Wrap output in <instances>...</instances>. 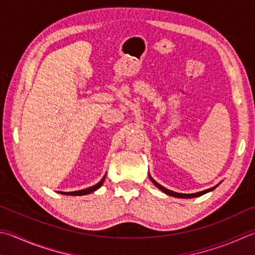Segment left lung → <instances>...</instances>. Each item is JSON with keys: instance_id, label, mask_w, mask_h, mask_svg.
Masks as SVG:
<instances>
[{"instance_id": "8db88e82", "label": "left lung", "mask_w": 255, "mask_h": 255, "mask_svg": "<svg viewBox=\"0 0 255 255\" xmlns=\"http://www.w3.org/2000/svg\"><path fill=\"white\" fill-rule=\"evenodd\" d=\"M150 177V176H149ZM150 180L152 183H154V185L156 187H158L161 192H164V193H166L167 194V195H170V196H174V197H178V198H192V197H197V196H201V195H203V194H205V193H207V192H210V191H213V189H214L216 186H214V187H212V188H208V189H205V191H202V192H198V193H194V194H180V193H176V192H173V191H169V189H167V188H165L164 186H161L160 184H158L156 182V180H154L152 179L151 177H150Z\"/></svg>"}]
</instances>
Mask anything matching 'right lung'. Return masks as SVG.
<instances>
[{"label":"right lung","instance_id":"1","mask_svg":"<svg viewBox=\"0 0 255 255\" xmlns=\"http://www.w3.org/2000/svg\"><path fill=\"white\" fill-rule=\"evenodd\" d=\"M105 177L106 176H104V178L100 180V182L98 183V184H96V185H94V186H91V187H89V188H86V189H81V191H76V192H60L61 194H64V195H73V196H80V195H87V194H89V193H92V192H95L96 189H98L101 185H103V183H104V180H105Z\"/></svg>","mask_w":255,"mask_h":255}]
</instances>
